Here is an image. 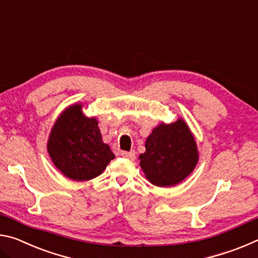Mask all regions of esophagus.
Returning a JSON list of instances; mask_svg holds the SVG:
<instances>
[{"label":"esophagus","instance_id":"34e87169","mask_svg":"<svg viewBox=\"0 0 258 258\" xmlns=\"http://www.w3.org/2000/svg\"><path fill=\"white\" fill-rule=\"evenodd\" d=\"M120 156L123 157V158L134 160L135 159V151H121Z\"/></svg>","mask_w":258,"mask_h":258}]
</instances>
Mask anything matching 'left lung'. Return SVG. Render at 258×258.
Returning a JSON list of instances; mask_svg holds the SVG:
<instances>
[{"mask_svg": "<svg viewBox=\"0 0 258 258\" xmlns=\"http://www.w3.org/2000/svg\"><path fill=\"white\" fill-rule=\"evenodd\" d=\"M198 163L197 145L184 120L161 124L146 141L140 166L152 184L171 186L184 180Z\"/></svg>", "mask_w": 258, "mask_h": 258, "instance_id": "1", "label": "left lung"}]
</instances>
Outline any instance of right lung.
Wrapping results in <instances>:
<instances>
[{"mask_svg":"<svg viewBox=\"0 0 258 258\" xmlns=\"http://www.w3.org/2000/svg\"><path fill=\"white\" fill-rule=\"evenodd\" d=\"M47 151L56 168L74 181L99 176L115 158L102 142L95 118L82 112V104L66 109L52 127Z\"/></svg>","mask_w":258,"mask_h":258,"instance_id":"1","label":"right lung"}]
</instances>
